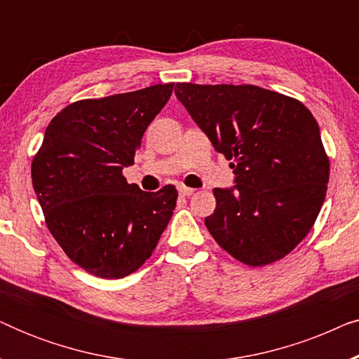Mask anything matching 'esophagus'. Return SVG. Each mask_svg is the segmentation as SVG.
<instances>
[{
	"instance_id": "esophagus-1",
	"label": "esophagus",
	"mask_w": 359,
	"mask_h": 359,
	"mask_svg": "<svg viewBox=\"0 0 359 359\" xmlns=\"http://www.w3.org/2000/svg\"><path fill=\"white\" fill-rule=\"evenodd\" d=\"M178 193L181 196H184V198H188V196H193L194 194V189L193 188H188V186H180Z\"/></svg>"
}]
</instances>
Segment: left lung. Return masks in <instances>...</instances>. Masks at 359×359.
Masks as SVG:
<instances>
[{
    "instance_id": "8db88e82",
    "label": "left lung",
    "mask_w": 359,
    "mask_h": 359,
    "mask_svg": "<svg viewBox=\"0 0 359 359\" xmlns=\"http://www.w3.org/2000/svg\"><path fill=\"white\" fill-rule=\"evenodd\" d=\"M176 96L232 160V189L214 188L205 227L248 266L287 257L320 212L330 161L312 112L296 97L253 85L176 83Z\"/></svg>"
}]
</instances>
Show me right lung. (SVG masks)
Masks as SVG:
<instances>
[{"label": "right lung", "mask_w": 359, "mask_h": 359, "mask_svg": "<svg viewBox=\"0 0 359 359\" xmlns=\"http://www.w3.org/2000/svg\"><path fill=\"white\" fill-rule=\"evenodd\" d=\"M173 86L72 102L50 121L34 155L32 186L47 229L93 276L119 279L137 271L173 215L175 186L145 193L122 175Z\"/></svg>", "instance_id": "1"}]
</instances>
